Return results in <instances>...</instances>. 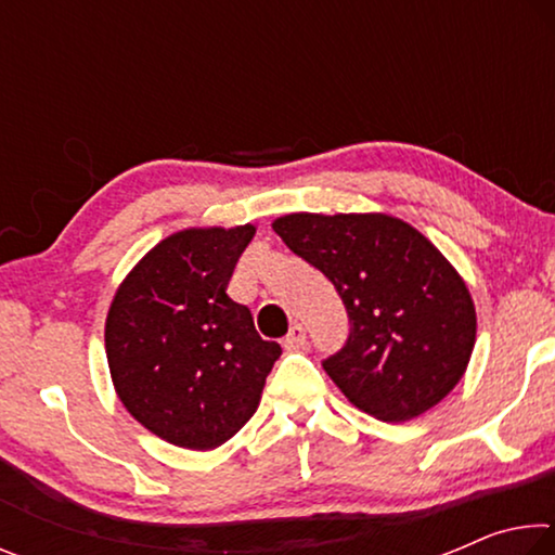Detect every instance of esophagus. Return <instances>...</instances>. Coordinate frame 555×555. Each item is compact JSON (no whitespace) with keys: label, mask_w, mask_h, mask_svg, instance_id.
Here are the masks:
<instances>
[{"label":"esophagus","mask_w":555,"mask_h":555,"mask_svg":"<svg viewBox=\"0 0 555 555\" xmlns=\"http://www.w3.org/2000/svg\"><path fill=\"white\" fill-rule=\"evenodd\" d=\"M306 340H308V335H306V327L304 325H294L288 331V335L284 337V350H288V352H294V350H300V347H306Z\"/></svg>","instance_id":"obj_1"}]
</instances>
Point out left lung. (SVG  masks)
I'll return each instance as SVG.
<instances>
[{"instance_id": "left-lung-1", "label": "left lung", "mask_w": 555, "mask_h": 555, "mask_svg": "<svg viewBox=\"0 0 555 555\" xmlns=\"http://www.w3.org/2000/svg\"><path fill=\"white\" fill-rule=\"evenodd\" d=\"M271 228L343 298L350 335L323 370L357 409L401 424L453 391L475 347V304L424 234L384 212H291Z\"/></svg>"}]
</instances>
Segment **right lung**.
Returning <instances> with one entry per match:
<instances>
[{
    "label": "right lung",
    "instance_id": "obj_1",
    "mask_svg": "<svg viewBox=\"0 0 555 555\" xmlns=\"http://www.w3.org/2000/svg\"><path fill=\"white\" fill-rule=\"evenodd\" d=\"M255 224L173 232L112 298L105 350L119 401L188 450H212L255 416L279 343L261 340L228 284Z\"/></svg>",
    "mask_w": 555,
    "mask_h": 555
}]
</instances>
